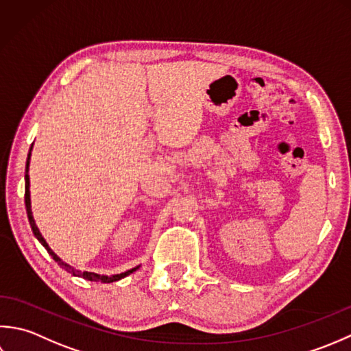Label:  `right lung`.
I'll use <instances>...</instances> for the list:
<instances>
[{
    "mask_svg": "<svg viewBox=\"0 0 351 351\" xmlns=\"http://www.w3.org/2000/svg\"><path fill=\"white\" fill-rule=\"evenodd\" d=\"M32 148H33V144H32V147H30V153H28V157H27V165H25V209H27V217H28V221H30V226H32V230H33V234L36 236V238H38V241L40 242L42 245L45 247V250L47 252L51 254V257L53 259L59 263L60 265V268H63L65 271H68L69 274H73V276H77V277H83V278H86V280H90V282H101V283H112V282H118V280H121V278H124L125 276H128V274H132L133 271H136L138 269L139 267H136V268H132V269H128V271H125V273H121V274H115V276H99V274H95V273H88V271H78V269H75L74 267H71L69 263H66V262H63L59 256H57L51 248L48 247V244H47V241L44 239V236L40 234V232H39V228H38V226H36V223H34V218H33V213H32V199H30V177H28V167H30V156H32Z\"/></svg>",
    "mask_w": 351,
    "mask_h": 351,
    "instance_id": "obj_1",
    "label": "right lung"
}]
</instances>
